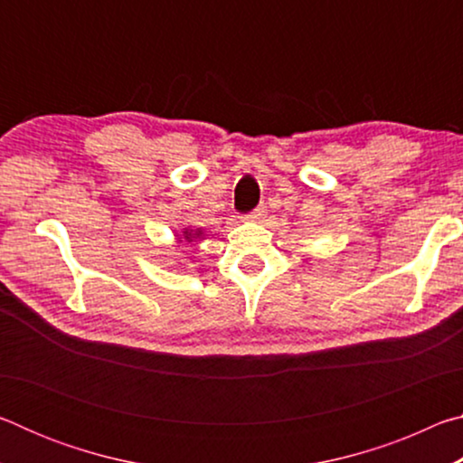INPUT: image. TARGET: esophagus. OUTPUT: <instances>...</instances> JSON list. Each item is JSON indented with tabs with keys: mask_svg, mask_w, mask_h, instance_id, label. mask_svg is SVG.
<instances>
[{
	"mask_svg": "<svg viewBox=\"0 0 463 463\" xmlns=\"http://www.w3.org/2000/svg\"><path fill=\"white\" fill-rule=\"evenodd\" d=\"M247 218L249 221H255V222H260L261 218H265V206H260V208H255L253 213L250 214H247Z\"/></svg>",
	"mask_w": 463,
	"mask_h": 463,
	"instance_id": "obj_1",
	"label": "esophagus"
}]
</instances>
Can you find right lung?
<instances>
[{
	"label": "right lung",
	"mask_w": 463,
	"mask_h": 463,
	"mask_svg": "<svg viewBox=\"0 0 463 463\" xmlns=\"http://www.w3.org/2000/svg\"><path fill=\"white\" fill-rule=\"evenodd\" d=\"M184 232V237H179V239H184V241H187V242H192L194 239H198L200 237V231H192V229H184L182 231Z\"/></svg>",
	"instance_id": "obj_1"
}]
</instances>
